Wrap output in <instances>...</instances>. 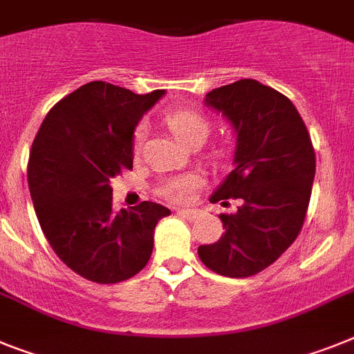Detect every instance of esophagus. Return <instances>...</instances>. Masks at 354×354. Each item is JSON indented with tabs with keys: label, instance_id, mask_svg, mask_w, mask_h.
<instances>
[{
	"label": "esophagus",
	"instance_id": "34e87169",
	"mask_svg": "<svg viewBox=\"0 0 354 354\" xmlns=\"http://www.w3.org/2000/svg\"><path fill=\"white\" fill-rule=\"evenodd\" d=\"M178 214L182 216V218L189 219V221H194L198 218V210L194 209H178Z\"/></svg>",
	"mask_w": 354,
	"mask_h": 354
}]
</instances>
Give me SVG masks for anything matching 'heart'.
<instances>
[{
  "instance_id": "heart-1",
  "label": "heart",
  "mask_w": 354,
  "mask_h": 354,
  "mask_svg": "<svg viewBox=\"0 0 354 354\" xmlns=\"http://www.w3.org/2000/svg\"><path fill=\"white\" fill-rule=\"evenodd\" d=\"M165 124H167L169 131L174 135V138L187 147L194 144H203L210 133L209 118L194 111V109H171L165 115ZM144 136V127H138L135 131V149H140ZM198 185H200V178L194 176V174L171 178L162 185V194L172 201H183L187 200V196L191 194L192 189H196Z\"/></svg>"
}]
</instances>
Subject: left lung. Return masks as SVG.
<instances>
[{
    "mask_svg": "<svg viewBox=\"0 0 354 354\" xmlns=\"http://www.w3.org/2000/svg\"><path fill=\"white\" fill-rule=\"evenodd\" d=\"M236 135L234 169L210 201L241 200L221 214L219 241L198 248L201 263L227 277H250L284 254L301 232L315 180V151L292 100L254 79L205 95Z\"/></svg>",
    "mask_w": 354,
    "mask_h": 354,
    "instance_id": "8db88e82",
    "label": "left lung"
}]
</instances>
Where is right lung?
<instances>
[{
    "instance_id": "right-lung-1",
    "label": "right lung",
    "mask_w": 354,
    "mask_h": 354,
    "mask_svg": "<svg viewBox=\"0 0 354 354\" xmlns=\"http://www.w3.org/2000/svg\"><path fill=\"white\" fill-rule=\"evenodd\" d=\"M165 95L95 81L59 100L32 144L28 189L53 252L93 283L113 284L144 268L154 228L171 210L142 201L113 210L111 178L133 169L135 129Z\"/></svg>"
}]
</instances>
